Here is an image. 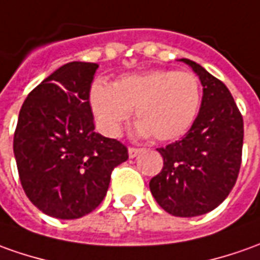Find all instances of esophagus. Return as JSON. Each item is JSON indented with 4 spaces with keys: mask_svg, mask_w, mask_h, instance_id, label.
Masks as SVG:
<instances>
[{
    "mask_svg": "<svg viewBox=\"0 0 260 260\" xmlns=\"http://www.w3.org/2000/svg\"><path fill=\"white\" fill-rule=\"evenodd\" d=\"M139 153H141V149H138V148H129V149H128V155H129L131 159L137 158Z\"/></svg>",
    "mask_w": 260,
    "mask_h": 260,
    "instance_id": "obj_1",
    "label": "esophagus"
}]
</instances>
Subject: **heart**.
<instances>
[{"mask_svg": "<svg viewBox=\"0 0 260 260\" xmlns=\"http://www.w3.org/2000/svg\"><path fill=\"white\" fill-rule=\"evenodd\" d=\"M199 79L190 72L153 70L128 74L115 84L93 81L88 101L101 131L118 137L135 109L138 137L168 142L183 137L201 107Z\"/></svg>", "mask_w": 260, "mask_h": 260, "instance_id": "heart-1", "label": "heart"}]
</instances>
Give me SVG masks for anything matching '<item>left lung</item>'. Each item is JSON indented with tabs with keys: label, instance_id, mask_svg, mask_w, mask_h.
Returning <instances> with one entry per match:
<instances>
[{
	"label": "left lung",
	"instance_id": "8db88e82",
	"mask_svg": "<svg viewBox=\"0 0 260 260\" xmlns=\"http://www.w3.org/2000/svg\"><path fill=\"white\" fill-rule=\"evenodd\" d=\"M179 61L199 77L202 102L186 135L158 149L164 168L151 179L149 189L164 211L192 218L218 208L234 188L241 168L243 119L223 82L199 63Z\"/></svg>",
	"mask_w": 260,
	"mask_h": 260
}]
</instances>
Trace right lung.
I'll return each instance as SVG.
<instances>
[{
  "label": "right lung",
  "mask_w": 260,
  "mask_h": 260,
  "mask_svg": "<svg viewBox=\"0 0 260 260\" xmlns=\"http://www.w3.org/2000/svg\"><path fill=\"white\" fill-rule=\"evenodd\" d=\"M98 63L74 61L34 88L19 111L14 156L28 199L58 219H78L107 195L128 159L116 139L95 132L88 93Z\"/></svg>",
  "instance_id": "right-lung-1"
}]
</instances>
